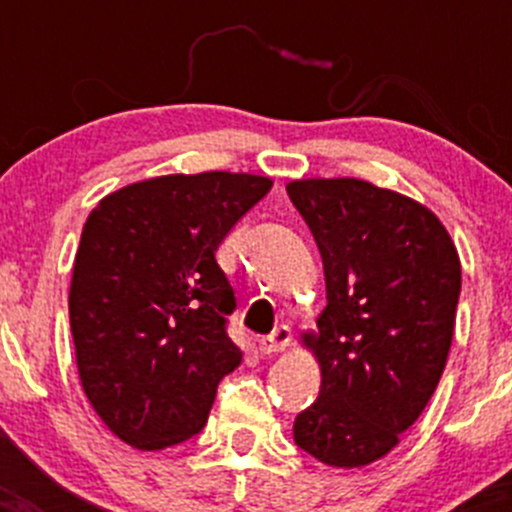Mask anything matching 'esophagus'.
Listing matches in <instances>:
<instances>
[{
  "mask_svg": "<svg viewBox=\"0 0 512 512\" xmlns=\"http://www.w3.org/2000/svg\"><path fill=\"white\" fill-rule=\"evenodd\" d=\"M289 342H292V332H289V327H277L270 337L260 339L257 347H260L262 354H280L289 347Z\"/></svg>",
  "mask_w": 512,
  "mask_h": 512,
  "instance_id": "obj_1",
  "label": "esophagus"
}]
</instances>
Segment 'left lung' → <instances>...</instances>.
Here are the masks:
<instances>
[{"instance_id": "8db88e82", "label": "left lung", "mask_w": 512, "mask_h": 512, "mask_svg": "<svg viewBox=\"0 0 512 512\" xmlns=\"http://www.w3.org/2000/svg\"><path fill=\"white\" fill-rule=\"evenodd\" d=\"M312 230L327 280L317 401L294 418V441L317 461L359 468L414 426L446 369L461 260L428 208L356 178L287 185Z\"/></svg>"}]
</instances>
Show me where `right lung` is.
Instances as JSON below:
<instances>
[{"mask_svg": "<svg viewBox=\"0 0 512 512\" xmlns=\"http://www.w3.org/2000/svg\"><path fill=\"white\" fill-rule=\"evenodd\" d=\"M270 188L223 170L163 175L91 210L69 319L81 386L121 441L158 451L203 431L220 379L242 361L215 252Z\"/></svg>", "mask_w": 512, "mask_h": 512, "instance_id": "add662e5", "label": "right lung"}]
</instances>
